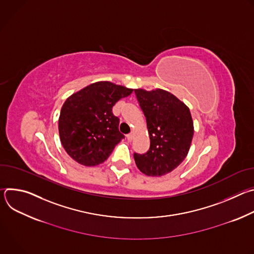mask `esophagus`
<instances>
[{
  "label": "esophagus",
  "mask_w": 254,
  "mask_h": 254,
  "mask_svg": "<svg viewBox=\"0 0 254 254\" xmlns=\"http://www.w3.org/2000/svg\"><path fill=\"white\" fill-rule=\"evenodd\" d=\"M127 138L128 139V141H131V140H132V138H133V132L128 133V134L127 135Z\"/></svg>",
  "instance_id": "34e87169"
}]
</instances>
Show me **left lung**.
<instances>
[{
  "mask_svg": "<svg viewBox=\"0 0 254 254\" xmlns=\"http://www.w3.org/2000/svg\"><path fill=\"white\" fill-rule=\"evenodd\" d=\"M147 120L150 149L133 154L138 170L147 176L162 177L175 170L187 157L194 134L189 107L171 92L156 88L134 89Z\"/></svg>",
  "mask_w": 254,
  "mask_h": 254,
  "instance_id": "obj_1",
  "label": "left lung"
}]
</instances>
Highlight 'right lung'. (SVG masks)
<instances>
[{
	"mask_svg": "<svg viewBox=\"0 0 254 254\" xmlns=\"http://www.w3.org/2000/svg\"><path fill=\"white\" fill-rule=\"evenodd\" d=\"M133 89L111 81H97L71 94L58 121L59 136L66 153L80 165L103 163L125 137L113 106Z\"/></svg>",
	"mask_w": 254,
	"mask_h": 254,
	"instance_id": "right-lung-1",
	"label": "right lung"
}]
</instances>
